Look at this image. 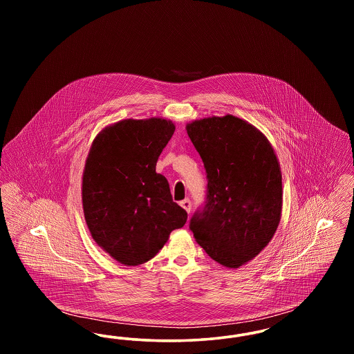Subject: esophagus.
Wrapping results in <instances>:
<instances>
[{
	"label": "esophagus",
	"instance_id": "1",
	"mask_svg": "<svg viewBox=\"0 0 354 354\" xmlns=\"http://www.w3.org/2000/svg\"><path fill=\"white\" fill-rule=\"evenodd\" d=\"M180 205H182V207L185 208V211L189 214V211H191V205H192L189 199H185V201H182V202H180Z\"/></svg>",
	"mask_w": 354,
	"mask_h": 354
}]
</instances>
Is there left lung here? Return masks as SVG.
<instances>
[{
  "label": "left lung",
  "instance_id": "obj_1",
  "mask_svg": "<svg viewBox=\"0 0 354 354\" xmlns=\"http://www.w3.org/2000/svg\"><path fill=\"white\" fill-rule=\"evenodd\" d=\"M207 172V202L189 223L207 254L240 268L272 240L283 209L281 169L268 138L244 119H196L185 126Z\"/></svg>",
  "mask_w": 354,
  "mask_h": 354
}]
</instances>
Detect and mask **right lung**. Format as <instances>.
<instances>
[{"label":"right lung","instance_id":"1","mask_svg":"<svg viewBox=\"0 0 354 354\" xmlns=\"http://www.w3.org/2000/svg\"><path fill=\"white\" fill-rule=\"evenodd\" d=\"M175 131L169 119H123L94 138L84 163L82 205L94 241L123 266L152 259L187 212L155 171Z\"/></svg>","mask_w":354,"mask_h":354}]
</instances>
